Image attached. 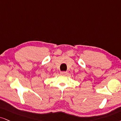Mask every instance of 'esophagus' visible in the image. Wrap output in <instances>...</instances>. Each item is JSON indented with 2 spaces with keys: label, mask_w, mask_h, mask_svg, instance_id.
<instances>
[{
  "label": "esophagus",
  "mask_w": 121,
  "mask_h": 121,
  "mask_svg": "<svg viewBox=\"0 0 121 121\" xmlns=\"http://www.w3.org/2000/svg\"><path fill=\"white\" fill-rule=\"evenodd\" d=\"M67 72H65V71H62V72H60V74H67Z\"/></svg>",
  "instance_id": "obj_1"
}]
</instances>
